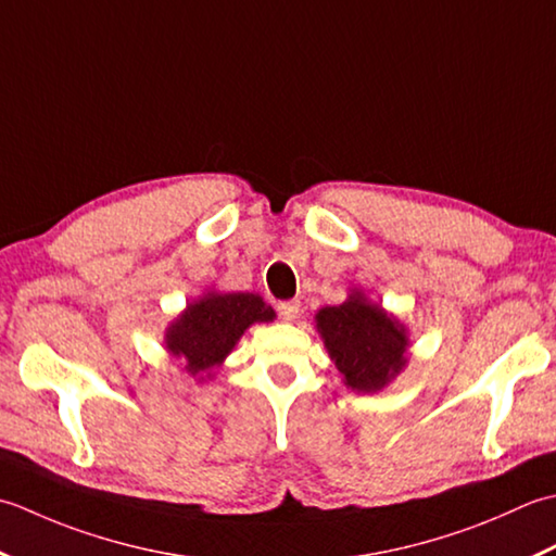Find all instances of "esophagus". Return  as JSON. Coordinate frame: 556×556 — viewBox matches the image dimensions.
<instances>
[{
    "instance_id": "1",
    "label": "esophagus",
    "mask_w": 556,
    "mask_h": 556,
    "mask_svg": "<svg viewBox=\"0 0 556 556\" xmlns=\"http://www.w3.org/2000/svg\"><path fill=\"white\" fill-rule=\"evenodd\" d=\"M278 314H280L282 321H294V319H298V314H300V302L298 300L280 302L278 304Z\"/></svg>"
}]
</instances>
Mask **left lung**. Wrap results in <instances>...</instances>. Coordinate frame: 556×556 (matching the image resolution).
I'll return each mask as SVG.
<instances>
[{
  "mask_svg": "<svg viewBox=\"0 0 556 556\" xmlns=\"http://www.w3.org/2000/svg\"><path fill=\"white\" fill-rule=\"evenodd\" d=\"M328 357L343 383L357 393H379L407 365L410 338L399 316L353 288L348 300L314 314Z\"/></svg>",
  "mask_w": 556,
  "mask_h": 556,
  "instance_id": "obj_1",
  "label": "left lung"
}]
</instances>
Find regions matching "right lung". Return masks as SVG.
Wrapping results in <instances>:
<instances>
[{
    "label": "right lung",
    "instance_id": "add662e5",
    "mask_svg": "<svg viewBox=\"0 0 556 556\" xmlns=\"http://www.w3.org/2000/svg\"><path fill=\"white\" fill-rule=\"evenodd\" d=\"M274 319L276 312L262 294L206 290L167 324L163 341L182 371L203 383L215 377L249 326Z\"/></svg>",
    "mask_w": 556,
    "mask_h": 556
}]
</instances>
